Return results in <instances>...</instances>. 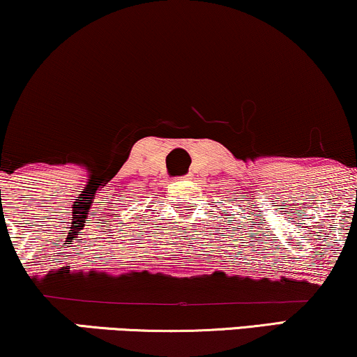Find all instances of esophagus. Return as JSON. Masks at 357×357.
Returning <instances> with one entry per match:
<instances>
[{
  "label": "esophagus",
  "instance_id": "34e87169",
  "mask_svg": "<svg viewBox=\"0 0 357 357\" xmlns=\"http://www.w3.org/2000/svg\"><path fill=\"white\" fill-rule=\"evenodd\" d=\"M190 178H192L190 175H182V177H177V180H180V182H188Z\"/></svg>",
  "mask_w": 357,
  "mask_h": 357
}]
</instances>
